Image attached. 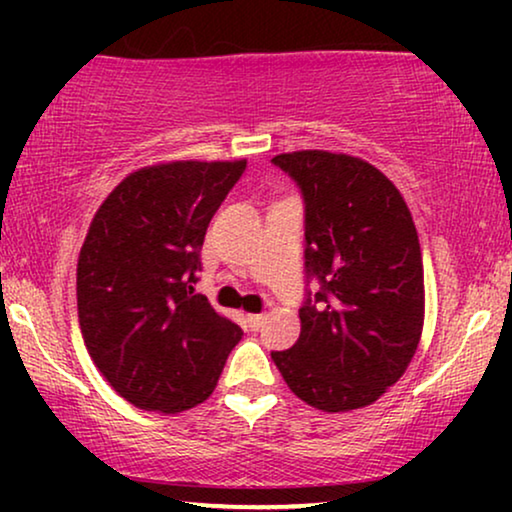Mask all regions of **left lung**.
<instances>
[{"label": "left lung", "instance_id": "1", "mask_svg": "<svg viewBox=\"0 0 512 512\" xmlns=\"http://www.w3.org/2000/svg\"><path fill=\"white\" fill-rule=\"evenodd\" d=\"M242 170L195 160L139 170L90 223L76 268L83 342L139 410L177 415L207 401L242 340L198 291L207 226Z\"/></svg>", "mask_w": 512, "mask_h": 512}]
</instances>
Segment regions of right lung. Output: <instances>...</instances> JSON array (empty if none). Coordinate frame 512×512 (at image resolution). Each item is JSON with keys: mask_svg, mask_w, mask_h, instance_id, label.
I'll return each instance as SVG.
<instances>
[{"mask_svg": "<svg viewBox=\"0 0 512 512\" xmlns=\"http://www.w3.org/2000/svg\"><path fill=\"white\" fill-rule=\"evenodd\" d=\"M305 198V303L300 338L272 361L312 408L347 412L401 380L424 324V270L415 223L391 184L359 177L352 158L282 153ZM361 165V163H359Z\"/></svg>", "mask_w": 512, "mask_h": 512, "instance_id": "add662e5", "label": "right lung"}]
</instances>
